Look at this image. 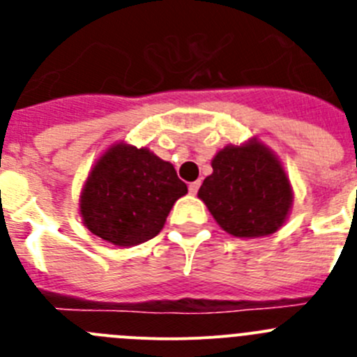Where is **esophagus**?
<instances>
[{
  "label": "esophagus",
  "instance_id": "1",
  "mask_svg": "<svg viewBox=\"0 0 357 357\" xmlns=\"http://www.w3.org/2000/svg\"><path fill=\"white\" fill-rule=\"evenodd\" d=\"M198 189H200V181L191 182V184H189V192H191V195H196V192H198Z\"/></svg>",
  "mask_w": 357,
  "mask_h": 357
}]
</instances>
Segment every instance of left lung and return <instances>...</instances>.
Returning a JSON list of instances; mask_svg holds the SVG:
<instances>
[{
	"mask_svg": "<svg viewBox=\"0 0 357 357\" xmlns=\"http://www.w3.org/2000/svg\"><path fill=\"white\" fill-rule=\"evenodd\" d=\"M198 198L225 231L255 238L283 227L294 195L278 157L253 138L215 153Z\"/></svg>",
	"mask_w": 357,
	"mask_h": 357,
	"instance_id": "obj_1",
	"label": "left lung"
}]
</instances>
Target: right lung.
I'll list each match as a JSON object with an SVG mask.
<instances>
[{
  "label": "right lung",
  "instance_id": "add662e5",
  "mask_svg": "<svg viewBox=\"0 0 357 357\" xmlns=\"http://www.w3.org/2000/svg\"><path fill=\"white\" fill-rule=\"evenodd\" d=\"M188 192L172 162L146 146L116 143L91 168L79 214L93 235L114 246H136L162 230L175 204Z\"/></svg>",
  "mask_w": 357,
  "mask_h": 357
}]
</instances>
